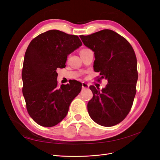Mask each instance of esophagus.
Instances as JSON below:
<instances>
[{"instance_id": "34e87169", "label": "esophagus", "mask_w": 160, "mask_h": 160, "mask_svg": "<svg viewBox=\"0 0 160 160\" xmlns=\"http://www.w3.org/2000/svg\"><path fill=\"white\" fill-rule=\"evenodd\" d=\"M89 87V85L88 83H85V82H83V83H82V88L83 89H88Z\"/></svg>"}]
</instances>
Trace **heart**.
I'll return each mask as SVG.
<instances>
[{
    "mask_svg": "<svg viewBox=\"0 0 160 160\" xmlns=\"http://www.w3.org/2000/svg\"><path fill=\"white\" fill-rule=\"evenodd\" d=\"M86 49H83L81 51H84V50H86Z\"/></svg>",
    "mask_w": 160,
    "mask_h": 160,
    "instance_id": "obj_1",
    "label": "heart"
}]
</instances>
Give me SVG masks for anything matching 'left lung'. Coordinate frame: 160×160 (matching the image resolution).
<instances>
[{
    "instance_id": "obj_1",
    "label": "left lung",
    "mask_w": 160,
    "mask_h": 160,
    "mask_svg": "<svg viewBox=\"0 0 160 160\" xmlns=\"http://www.w3.org/2000/svg\"><path fill=\"white\" fill-rule=\"evenodd\" d=\"M83 44L94 51L93 69L108 83L100 92L89 87L93 98L88 103L91 118L111 127L122 122L132 109L138 79L137 58L132 46L113 31L104 29L79 36Z\"/></svg>"
}]
</instances>
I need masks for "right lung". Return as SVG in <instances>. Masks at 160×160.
Returning a JSON list of instances; mask_svg holds the SVG:
<instances>
[{
    "instance_id": "add662e5",
    "label": "right lung",
    "mask_w": 160,
    "mask_h": 160,
    "mask_svg": "<svg viewBox=\"0 0 160 160\" xmlns=\"http://www.w3.org/2000/svg\"><path fill=\"white\" fill-rule=\"evenodd\" d=\"M81 45L78 36L50 30L34 38L27 47L22 70V94L28 113L42 127L61 122L80 93L82 84L77 81L58 88L57 69L64 68L67 55Z\"/></svg>"
}]
</instances>
